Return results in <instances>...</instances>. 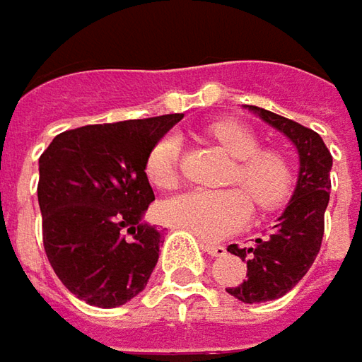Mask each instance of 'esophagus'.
<instances>
[{
	"instance_id": "obj_1",
	"label": "esophagus",
	"mask_w": 362,
	"mask_h": 362,
	"mask_svg": "<svg viewBox=\"0 0 362 362\" xmlns=\"http://www.w3.org/2000/svg\"><path fill=\"white\" fill-rule=\"evenodd\" d=\"M202 249H204L211 257H223V255L227 253V247H225V245L206 243V241H202Z\"/></svg>"
}]
</instances>
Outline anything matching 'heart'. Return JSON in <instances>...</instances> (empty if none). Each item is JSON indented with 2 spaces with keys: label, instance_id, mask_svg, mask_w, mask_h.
<instances>
[{
  "label": "heart",
  "instance_id": "b5f03b06",
  "mask_svg": "<svg viewBox=\"0 0 362 362\" xmlns=\"http://www.w3.org/2000/svg\"><path fill=\"white\" fill-rule=\"evenodd\" d=\"M209 134L223 146L237 164L228 184L239 186L221 192L188 190L160 204L162 221L184 228L200 239L216 241L239 230L251 218L249 196L261 211H274L291 194L293 174L290 162L279 151L261 150V141L239 121H214ZM180 137L165 134L146 158V176L156 188H174L180 176Z\"/></svg>",
  "mask_w": 362,
  "mask_h": 362
}]
</instances>
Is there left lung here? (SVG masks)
<instances>
[{"label": "left lung", "mask_w": 362, "mask_h": 362, "mask_svg": "<svg viewBox=\"0 0 362 362\" xmlns=\"http://www.w3.org/2000/svg\"><path fill=\"white\" fill-rule=\"evenodd\" d=\"M249 111L290 137L300 153L296 192L272 233L255 239L251 247L228 245L227 249L247 261V279L227 291L245 304H255L286 296L316 259L324 237V212L330 200L332 156L316 132L261 107L249 105Z\"/></svg>", "instance_id": "8db88e82"}]
</instances>
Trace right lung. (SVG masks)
I'll return each mask as SVG.
<instances>
[{
	"instance_id": "add662e5",
	"label": "right lung",
	"mask_w": 362,
	"mask_h": 362,
	"mask_svg": "<svg viewBox=\"0 0 362 362\" xmlns=\"http://www.w3.org/2000/svg\"><path fill=\"white\" fill-rule=\"evenodd\" d=\"M180 113L62 132L40 156L44 251L58 279L90 306L115 308L148 286L160 230L141 223L156 200L146 158Z\"/></svg>"
}]
</instances>
